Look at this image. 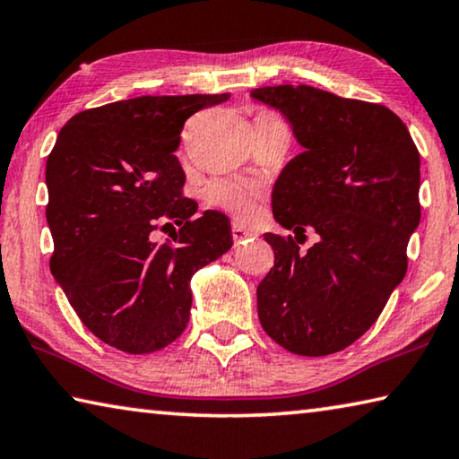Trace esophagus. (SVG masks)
<instances>
[{"instance_id":"obj_1","label":"esophagus","mask_w":459,"mask_h":459,"mask_svg":"<svg viewBox=\"0 0 459 459\" xmlns=\"http://www.w3.org/2000/svg\"><path fill=\"white\" fill-rule=\"evenodd\" d=\"M230 232H232V238H235V243H237V245H238V243H243V240H247V238H251V237H253V232L245 230L243 227H240L238 222H232V229H230Z\"/></svg>"}]
</instances>
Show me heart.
I'll list each match as a JSON object with an SVG mask.
<instances>
[{"mask_svg": "<svg viewBox=\"0 0 459 459\" xmlns=\"http://www.w3.org/2000/svg\"><path fill=\"white\" fill-rule=\"evenodd\" d=\"M261 200V186L245 180H216L206 190L208 204L237 216L238 221L253 219L259 212Z\"/></svg>", "mask_w": 459, "mask_h": 459, "instance_id": "1", "label": "heart"}]
</instances>
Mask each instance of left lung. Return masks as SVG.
<instances>
[{
    "instance_id": "left-lung-1",
    "label": "left lung",
    "mask_w": 459,
    "mask_h": 459,
    "mask_svg": "<svg viewBox=\"0 0 459 459\" xmlns=\"http://www.w3.org/2000/svg\"><path fill=\"white\" fill-rule=\"evenodd\" d=\"M279 108L304 152L273 188L265 232L275 265L257 287L263 330L285 351L325 356L367 332L407 273V243L421 219L419 152L391 108L307 84L253 89ZM318 243L301 252L305 230Z\"/></svg>"
}]
</instances>
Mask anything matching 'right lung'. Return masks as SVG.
Wrapping results in <instances>:
<instances>
[{
  "label": "right lung",
  "mask_w": 459,
  "mask_h": 459,
  "mask_svg": "<svg viewBox=\"0 0 459 459\" xmlns=\"http://www.w3.org/2000/svg\"><path fill=\"white\" fill-rule=\"evenodd\" d=\"M229 99L147 95L87 108L48 155L50 271L81 322L117 351L172 344L188 324L192 275L232 247L227 216H194L198 204L182 194L174 155L188 117ZM172 220L181 230L153 244L152 232Z\"/></svg>",
  "instance_id": "right-lung-1"
}]
</instances>
